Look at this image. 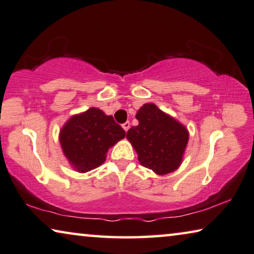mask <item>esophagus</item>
Segmentation results:
<instances>
[{
    "label": "esophagus",
    "instance_id": "obj_1",
    "mask_svg": "<svg viewBox=\"0 0 254 254\" xmlns=\"http://www.w3.org/2000/svg\"><path fill=\"white\" fill-rule=\"evenodd\" d=\"M129 127H130L129 122H126L125 124H123V128L125 129V131H128V129H129Z\"/></svg>",
    "mask_w": 254,
    "mask_h": 254
}]
</instances>
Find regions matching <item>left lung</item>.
Here are the masks:
<instances>
[{
	"instance_id": "obj_1",
	"label": "left lung",
	"mask_w": 254,
	"mask_h": 254,
	"mask_svg": "<svg viewBox=\"0 0 254 254\" xmlns=\"http://www.w3.org/2000/svg\"><path fill=\"white\" fill-rule=\"evenodd\" d=\"M136 119L138 125L127 131V138L137 152L140 165L157 175L178 169L189 142L187 128L153 103L144 104Z\"/></svg>"
}]
</instances>
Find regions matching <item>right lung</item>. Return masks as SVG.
Listing matches in <instances>:
<instances>
[{
    "label": "right lung",
    "mask_w": 254,
    "mask_h": 254,
    "mask_svg": "<svg viewBox=\"0 0 254 254\" xmlns=\"http://www.w3.org/2000/svg\"><path fill=\"white\" fill-rule=\"evenodd\" d=\"M126 132L112 116L97 108L70 118L60 130V144L70 165L78 173H87L105 161L108 150Z\"/></svg>",
    "instance_id": "add662e5"
}]
</instances>
